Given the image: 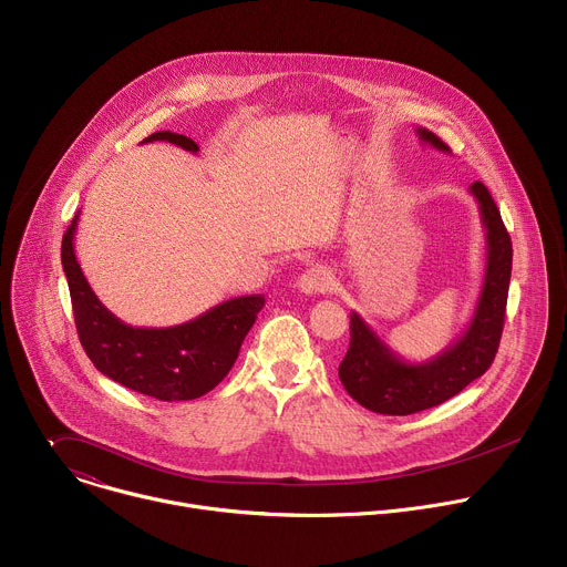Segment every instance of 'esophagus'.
Segmentation results:
<instances>
[{"label": "esophagus", "mask_w": 567, "mask_h": 567, "mask_svg": "<svg viewBox=\"0 0 567 567\" xmlns=\"http://www.w3.org/2000/svg\"><path fill=\"white\" fill-rule=\"evenodd\" d=\"M332 282H334V274L330 271V267H311L298 278L296 287L305 296H313V293H326L328 289H332Z\"/></svg>", "instance_id": "1"}]
</instances>
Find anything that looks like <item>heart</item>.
Instances as JSON below:
<instances>
[{"label": "heart", "instance_id": "1", "mask_svg": "<svg viewBox=\"0 0 567 567\" xmlns=\"http://www.w3.org/2000/svg\"><path fill=\"white\" fill-rule=\"evenodd\" d=\"M226 256H228V260H233V258H235V256H237V249H235V247H230V249H228V254H226Z\"/></svg>", "mask_w": 567, "mask_h": 567}]
</instances>
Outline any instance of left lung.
<instances>
[{"instance_id":"left-lung-1","label":"left lung","mask_w":567,"mask_h":567,"mask_svg":"<svg viewBox=\"0 0 567 567\" xmlns=\"http://www.w3.org/2000/svg\"><path fill=\"white\" fill-rule=\"evenodd\" d=\"M417 136L440 152H451L426 127H417ZM468 190L480 206L482 226L487 230V267L475 311L462 337L437 357L411 363L381 341L357 311L350 313V348L339 365V377L350 396L372 413L413 415L440 406L494 363L505 326L512 239L487 186L475 182Z\"/></svg>"}]
</instances>
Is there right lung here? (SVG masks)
Masks as SVG:
<instances>
[{
  "label": "right lung",
  "instance_id": "add662e5",
  "mask_svg": "<svg viewBox=\"0 0 567 567\" xmlns=\"http://www.w3.org/2000/svg\"><path fill=\"white\" fill-rule=\"evenodd\" d=\"M168 141L188 152L199 145L175 132H154L143 143ZM78 215L62 237V269L69 282L75 330L99 372L161 401H188L213 390L233 368L254 328L265 296H239L215 305L175 328H132L92 291L73 251Z\"/></svg>",
  "mask_w": 567,
  "mask_h": 567
}]
</instances>
